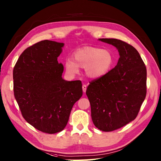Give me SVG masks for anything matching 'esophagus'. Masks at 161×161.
<instances>
[{
    "label": "esophagus",
    "instance_id": "obj_1",
    "mask_svg": "<svg viewBox=\"0 0 161 161\" xmlns=\"http://www.w3.org/2000/svg\"><path fill=\"white\" fill-rule=\"evenodd\" d=\"M86 88H87V86H86V85H85V84H83V86H82V90H83V92H84V93H86Z\"/></svg>",
    "mask_w": 161,
    "mask_h": 161
}]
</instances>
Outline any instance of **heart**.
<instances>
[{"label":"heart","mask_w":161,"mask_h":161,"mask_svg":"<svg viewBox=\"0 0 161 161\" xmlns=\"http://www.w3.org/2000/svg\"><path fill=\"white\" fill-rule=\"evenodd\" d=\"M74 59L68 58L65 61V68L68 75H74L80 72V67L85 68L86 76L99 79L107 75L114 66L115 59L108 49L87 46L75 51Z\"/></svg>","instance_id":"1"}]
</instances>
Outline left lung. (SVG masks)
<instances>
[{
	"label": "left lung",
	"mask_w": 161,
	"mask_h": 161,
	"mask_svg": "<svg viewBox=\"0 0 161 161\" xmlns=\"http://www.w3.org/2000/svg\"><path fill=\"white\" fill-rule=\"evenodd\" d=\"M114 46L119 58L114 69L91 81L86 89L94 125L112 131L133 121L147 93V69L135 47L116 39H99Z\"/></svg>",
	"instance_id": "left-lung-1"
}]
</instances>
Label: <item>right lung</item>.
<instances>
[{"instance_id":"add662e5","label":"right lung","mask_w":161,"mask_h":161,"mask_svg":"<svg viewBox=\"0 0 161 161\" xmlns=\"http://www.w3.org/2000/svg\"><path fill=\"white\" fill-rule=\"evenodd\" d=\"M64 43L44 40L23 51L14 68V93L24 119L39 131L60 132L82 96L81 81H66L57 57Z\"/></svg>"}]
</instances>
